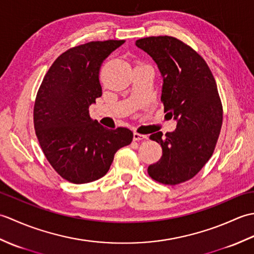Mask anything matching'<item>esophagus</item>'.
<instances>
[{
    "mask_svg": "<svg viewBox=\"0 0 254 254\" xmlns=\"http://www.w3.org/2000/svg\"><path fill=\"white\" fill-rule=\"evenodd\" d=\"M133 138L135 139V141H142V139L147 138V135H144V134L134 132V133H133Z\"/></svg>",
    "mask_w": 254,
    "mask_h": 254,
    "instance_id": "esophagus-1",
    "label": "esophagus"
}]
</instances>
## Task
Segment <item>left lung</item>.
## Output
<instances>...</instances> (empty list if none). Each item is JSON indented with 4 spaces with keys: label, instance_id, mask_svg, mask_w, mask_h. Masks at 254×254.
I'll return each mask as SVG.
<instances>
[{
    "label": "left lung",
    "instance_id": "obj_1",
    "mask_svg": "<svg viewBox=\"0 0 254 254\" xmlns=\"http://www.w3.org/2000/svg\"><path fill=\"white\" fill-rule=\"evenodd\" d=\"M136 46L157 63L164 77V110L178 120L174 132L149 136L160 144L163 155L147 172L163 185H179L192 179L216 147L223 124L217 85L204 59L175 37L142 38Z\"/></svg>",
    "mask_w": 254,
    "mask_h": 254
}]
</instances>
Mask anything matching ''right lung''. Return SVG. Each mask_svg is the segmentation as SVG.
<instances>
[{"label":"right lung","instance_id":"1","mask_svg":"<svg viewBox=\"0 0 254 254\" xmlns=\"http://www.w3.org/2000/svg\"><path fill=\"white\" fill-rule=\"evenodd\" d=\"M126 40L90 41L69 48L48 69L36 96L35 132L47 160L68 182L87 183L104 177L118 149L133 132L110 130L89 116L101 96V64Z\"/></svg>","mask_w":254,"mask_h":254}]
</instances>
